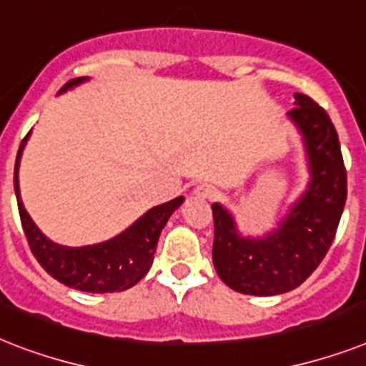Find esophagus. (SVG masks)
<instances>
[{
    "instance_id": "obj_1",
    "label": "esophagus",
    "mask_w": 366,
    "mask_h": 366,
    "mask_svg": "<svg viewBox=\"0 0 366 366\" xmlns=\"http://www.w3.org/2000/svg\"><path fill=\"white\" fill-rule=\"evenodd\" d=\"M194 197L202 198V200H212V198L217 197V189L213 185H207V183H200L194 189Z\"/></svg>"
}]
</instances>
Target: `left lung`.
<instances>
[{"label": "left lung", "instance_id": "8db88e82", "mask_svg": "<svg viewBox=\"0 0 366 366\" xmlns=\"http://www.w3.org/2000/svg\"><path fill=\"white\" fill-rule=\"evenodd\" d=\"M287 113L302 134L310 181L306 192L264 238H244L232 213L213 204V264L230 289L272 297L287 293L320 266L331 247L347 197V175L331 117L310 96L295 94Z\"/></svg>", "mask_w": 366, "mask_h": 366}]
</instances>
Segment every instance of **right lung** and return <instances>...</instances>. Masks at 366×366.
Listing matches in <instances>:
<instances>
[{
	"label": "right lung",
	"mask_w": 366,
	"mask_h": 366,
	"mask_svg": "<svg viewBox=\"0 0 366 366\" xmlns=\"http://www.w3.org/2000/svg\"><path fill=\"white\" fill-rule=\"evenodd\" d=\"M86 77L73 79L60 92L77 86ZM22 139L14 164V192L19 202L20 221L24 229L30 249L46 274L67 287L86 291V293H115L127 291L136 285L153 264L154 251L159 244V236L168 223L169 215L183 204V197L154 206L145 215L130 224L124 232L102 244L84 245V247H66L58 245L41 232L28 212L24 209L20 198L19 166L20 157L24 151L26 139Z\"/></svg>",
	"instance_id": "add662e5"
}]
</instances>
